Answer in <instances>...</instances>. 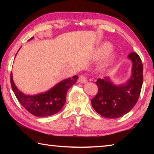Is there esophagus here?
Listing matches in <instances>:
<instances>
[{
	"instance_id": "1",
	"label": "esophagus",
	"mask_w": 154,
	"mask_h": 154,
	"mask_svg": "<svg viewBox=\"0 0 154 154\" xmlns=\"http://www.w3.org/2000/svg\"><path fill=\"white\" fill-rule=\"evenodd\" d=\"M79 82L82 83H85L88 82V79L87 77L85 76L84 75H80L79 77Z\"/></svg>"
}]
</instances>
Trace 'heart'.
Here are the masks:
<instances>
[{
  "mask_svg": "<svg viewBox=\"0 0 154 154\" xmlns=\"http://www.w3.org/2000/svg\"><path fill=\"white\" fill-rule=\"evenodd\" d=\"M110 49H111V47L109 44H104V45L100 47V48L96 50V54H95L96 57L99 58V57L105 56L106 54L108 53L109 51L110 50ZM113 56L109 57L107 60H106V62H105V66H108V65L110 64L112 61H113Z\"/></svg>",
  "mask_w": 154,
  "mask_h": 154,
  "instance_id": "heart-1",
  "label": "heart"
}]
</instances>
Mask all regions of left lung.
<instances>
[{"mask_svg": "<svg viewBox=\"0 0 154 154\" xmlns=\"http://www.w3.org/2000/svg\"><path fill=\"white\" fill-rule=\"evenodd\" d=\"M128 58L132 63V75L125 84L115 85L109 77L96 82L98 91L91 103L94 109L104 118L123 116L134 107L139 98L143 82L141 60L135 52L130 53Z\"/></svg>", "mask_w": 154, "mask_h": 154, "instance_id": "obj_1", "label": "left lung"}]
</instances>
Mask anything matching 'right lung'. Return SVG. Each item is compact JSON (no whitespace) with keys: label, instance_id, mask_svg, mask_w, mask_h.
<instances>
[{"label":"right lung","instance_id":"obj_1","mask_svg":"<svg viewBox=\"0 0 154 154\" xmlns=\"http://www.w3.org/2000/svg\"><path fill=\"white\" fill-rule=\"evenodd\" d=\"M77 75L69 77L45 92L32 96L26 95L17 89L11 72V88L18 101L29 113L41 118L51 116L61 110L66 102L67 91L77 82Z\"/></svg>","mask_w":154,"mask_h":154}]
</instances>
